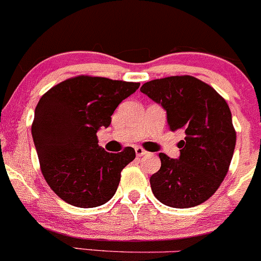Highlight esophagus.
<instances>
[{
    "label": "esophagus",
    "mask_w": 261,
    "mask_h": 261,
    "mask_svg": "<svg viewBox=\"0 0 261 261\" xmlns=\"http://www.w3.org/2000/svg\"><path fill=\"white\" fill-rule=\"evenodd\" d=\"M135 153H136V155H138V156H143V155H146V154H148V151L144 150L141 146H136Z\"/></svg>",
    "instance_id": "1"
}]
</instances>
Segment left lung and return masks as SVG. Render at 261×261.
Masks as SVG:
<instances>
[{
	"label": "left lung",
	"mask_w": 261,
	"mask_h": 261,
	"mask_svg": "<svg viewBox=\"0 0 261 261\" xmlns=\"http://www.w3.org/2000/svg\"><path fill=\"white\" fill-rule=\"evenodd\" d=\"M141 93L167 112L169 130H181L178 159L159 153L161 168L150 177L154 196L172 208H192L208 200L228 172L236 131L226 100L194 76L145 83Z\"/></svg>",
	"instance_id": "left-lung-1"
}]
</instances>
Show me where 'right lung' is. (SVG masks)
Returning a JSON list of instances; mask_svg holds the SVG:
<instances>
[{
	"label": "right lung",
	"instance_id": "add662e5",
	"mask_svg": "<svg viewBox=\"0 0 261 261\" xmlns=\"http://www.w3.org/2000/svg\"><path fill=\"white\" fill-rule=\"evenodd\" d=\"M139 87L80 75L50 88L39 99L33 140L44 179L63 201L95 208L115 195L121 171L135 159V150L127 146L108 153L98 145L97 131L111 125L117 106Z\"/></svg>",
	"mask_w": 261,
	"mask_h": 261
}]
</instances>
